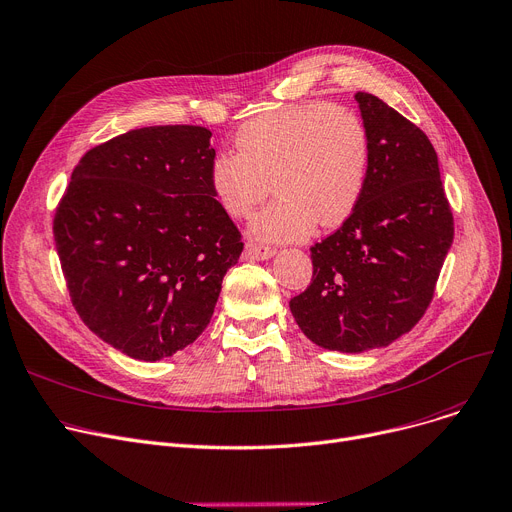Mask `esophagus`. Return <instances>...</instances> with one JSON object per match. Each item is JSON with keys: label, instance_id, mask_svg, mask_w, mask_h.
<instances>
[{"label": "esophagus", "instance_id": "34e87169", "mask_svg": "<svg viewBox=\"0 0 512 512\" xmlns=\"http://www.w3.org/2000/svg\"><path fill=\"white\" fill-rule=\"evenodd\" d=\"M246 258L250 260H266L275 254V248L264 246V244H256V242H248L246 244Z\"/></svg>", "mask_w": 512, "mask_h": 512}]
</instances>
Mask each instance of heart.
I'll return each instance as SVG.
<instances>
[{"label": "heart", "mask_w": 512, "mask_h": 512, "mask_svg": "<svg viewBox=\"0 0 512 512\" xmlns=\"http://www.w3.org/2000/svg\"><path fill=\"white\" fill-rule=\"evenodd\" d=\"M235 148L210 165V190L235 219L275 190L277 200L252 221V233L266 242L302 239L316 225L339 227L364 196L370 134L347 105H287L256 115L239 126Z\"/></svg>", "instance_id": "obj_1"}]
</instances>
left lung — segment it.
<instances>
[{"label": "left lung", "instance_id": "left-lung-1", "mask_svg": "<svg viewBox=\"0 0 512 512\" xmlns=\"http://www.w3.org/2000/svg\"><path fill=\"white\" fill-rule=\"evenodd\" d=\"M355 99L370 134L366 190L310 248L312 281L289 302L312 343L343 353L386 347L422 320L455 235L428 136L382 99Z\"/></svg>", "mask_w": 512, "mask_h": 512}]
</instances>
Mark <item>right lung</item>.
<instances>
[{
    "mask_svg": "<svg viewBox=\"0 0 512 512\" xmlns=\"http://www.w3.org/2000/svg\"><path fill=\"white\" fill-rule=\"evenodd\" d=\"M202 126H150L90 148L53 217L72 304L122 353L157 362L208 326L242 233L210 190Z\"/></svg>",
    "mask_w": 512,
    "mask_h": 512,
    "instance_id": "1",
    "label": "right lung"
}]
</instances>
